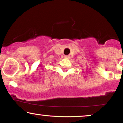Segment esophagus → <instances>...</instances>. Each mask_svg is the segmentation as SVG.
Here are the masks:
<instances>
[{
	"instance_id": "1",
	"label": "esophagus",
	"mask_w": 123,
	"mask_h": 123,
	"mask_svg": "<svg viewBox=\"0 0 123 123\" xmlns=\"http://www.w3.org/2000/svg\"><path fill=\"white\" fill-rule=\"evenodd\" d=\"M64 58H66V59H69L70 56H69V55H65V56H64Z\"/></svg>"
}]
</instances>
